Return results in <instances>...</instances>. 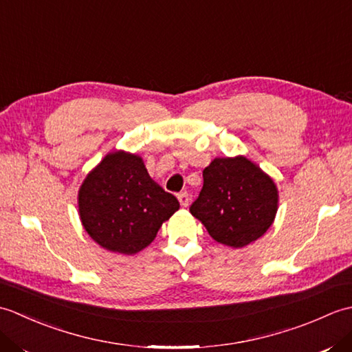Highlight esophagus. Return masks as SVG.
I'll return each instance as SVG.
<instances>
[{
    "instance_id": "obj_1",
    "label": "esophagus",
    "mask_w": 352,
    "mask_h": 352,
    "mask_svg": "<svg viewBox=\"0 0 352 352\" xmlns=\"http://www.w3.org/2000/svg\"><path fill=\"white\" fill-rule=\"evenodd\" d=\"M178 201H180L182 207H188V206H189V201H190V198H189V193H188V192H182V193H178Z\"/></svg>"
}]
</instances>
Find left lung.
I'll return each instance as SVG.
<instances>
[{
    "instance_id": "obj_1",
    "label": "left lung",
    "mask_w": 352,
    "mask_h": 352,
    "mask_svg": "<svg viewBox=\"0 0 352 352\" xmlns=\"http://www.w3.org/2000/svg\"><path fill=\"white\" fill-rule=\"evenodd\" d=\"M203 177V189L190 213L216 242L243 248L272 226L278 210V189L257 163L245 155L216 157Z\"/></svg>"
}]
</instances>
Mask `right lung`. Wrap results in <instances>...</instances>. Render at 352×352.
<instances>
[{"label":"right lung","instance_id":"add662e5","mask_svg":"<svg viewBox=\"0 0 352 352\" xmlns=\"http://www.w3.org/2000/svg\"><path fill=\"white\" fill-rule=\"evenodd\" d=\"M180 203L157 184L140 155L109 153L78 189V214L86 233L110 252L134 256L151 243Z\"/></svg>","mask_w":352,"mask_h":352}]
</instances>
